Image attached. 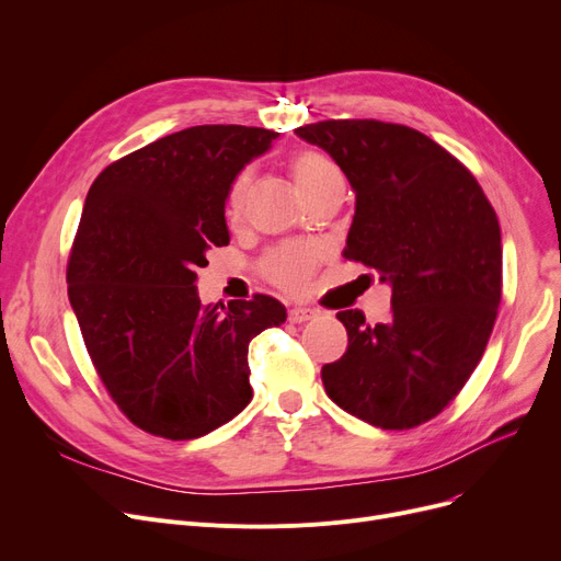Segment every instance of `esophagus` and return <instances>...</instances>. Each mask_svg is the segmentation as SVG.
<instances>
[{
    "label": "esophagus",
    "mask_w": 561,
    "mask_h": 561,
    "mask_svg": "<svg viewBox=\"0 0 561 561\" xmlns=\"http://www.w3.org/2000/svg\"><path fill=\"white\" fill-rule=\"evenodd\" d=\"M318 313L316 309H309V307H293L288 309V320L290 322H307V320H313Z\"/></svg>",
    "instance_id": "esophagus-1"
}]
</instances>
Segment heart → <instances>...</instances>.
<instances>
[{"mask_svg": "<svg viewBox=\"0 0 561 561\" xmlns=\"http://www.w3.org/2000/svg\"><path fill=\"white\" fill-rule=\"evenodd\" d=\"M288 168H290L293 176H296V182H298L300 191L305 193V197H311L318 188L330 184L332 180H341L339 165L328 154L316 152V150L296 152L288 159ZM250 184H252L250 170H241L231 180V184L227 188V197H225L227 220L236 222L243 216ZM318 261H320V252L311 245H305V243L279 245L263 256L261 273L275 286L290 290V293H300L309 286V279L316 271Z\"/></svg>", "mask_w": 561, "mask_h": 561, "instance_id": "b5f03b06", "label": "heart"}]
</instances>
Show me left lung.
Masks as SVG:
<instances>
[{"mask_svg": "<svg viewBox=\"0 0 561 561\" xmlns=\"http://www.w3.org/2000/svg\"><path fill=\"white\" fill-rule=\"evenodd\" d=\"M296 134L325 150L355 188L345 259L389 282L391 318L339 311L345 355L322 366L328 396L381 430L438 416L489 343L503 298L500 225L482 186L425 134L379 121H322Z\"/></svg>", "mask_w": 561, "mask_h": 561, "instance_id": "1", "label": "left lung"}]
</instances>
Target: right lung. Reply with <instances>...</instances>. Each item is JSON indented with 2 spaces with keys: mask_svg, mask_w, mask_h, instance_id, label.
I'll return each instance as SVG.
<instances>
[{
  "mask_svg": "<svg viewBox=\"0 0 561 561\" xmlns=\"http://www.w3.org/2000/svg\"><path fill=\"white\" fill-rule=\"evenodd\" d=\"M277 131L199 125L106 165L88 191L68 296L104 389L140 430L188 440L252 400L248 347L286 309L271 296L202 305L197 268L229 243L227 188Z\"/></svg>",
  "mask_w": 561,
  "mask_h": 561,
  "instance_id": "right-lung-1",
  "label": "right lung"
}]
</instances>
